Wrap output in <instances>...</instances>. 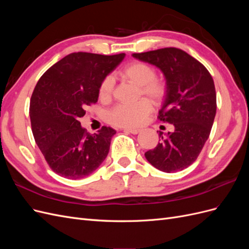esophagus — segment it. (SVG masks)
I'll list each match as a JSON object with an SVG mask.
<instances>
[{
  "label": "esophagus",
  "mask_w": 249,
  "mask_h": 249,
  "mask_svg": "<svg viewBox=\"0 0 249 249\" xmlns=\"http://www.w3.org/2000/svg\"><path fill=\"white\" fill-rule=\"evenodd\" d=\"M124 132H127V133H131V134H138L140 132L139 129H133V127H125V129H124Z\"/></svg>",
  "instance_id": "obj_1"
}]
</instances>
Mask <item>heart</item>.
<instances>
[{
    "mask_svg": "<svg viewBox=\"0 0 249 249\" xmlns=\"http://www.w3.org/2000/svg\"><path fill=\"white\" fill-rule=\"evenodd\" d=\"M118 76L138 86V96H144L154 104H159L166 95L167 87L165 82L157 79L156 71L153 66L144 62L135 61L126 64L118 71ZM114 81L111 76L103 79L99 87V97L103 102L111 100ZM152 111V105L141 99L133 104H119L108 113V122L116 126L133 127L145 122Z\"/></svg>",
    "mask_w": 249,
    "mask_h": 249,
    "instance_id": "1",
    "label": "heart"
}]
</instances>
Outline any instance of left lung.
Returning a JSON list of instances; mask_svg holds the SVG:
<instances>
[{
  "mask_svg": "<svg viewBox=\"0 0 249 249\" xmlns=\"http://www.w3.org/2000/svg\"><path fill=\"white\" fill-rule=\"evenodd\" d=\"M133 57L163 71L167 83L166 99L159 111L161 122L172 124L175 131L144 154L146 160L164 172L187 168L197 159L208 140L216 115V91L209 71L180 49L164 48Z\"/></svg>",
  "mask_w": 249,
  "mask_h": 249,
  "instance_id": "obj_1",
  "label": "left lung"
}]
</instances>
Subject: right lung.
I'll use <instances>...</instances> for the list:
<instances>
[{"instance_id":"1","label":"right lung","mask_w":249,"mask_h":249,"mask_svg":"<svg viewBox=\"0 0 249 249\" xmlns=\"http://www.w3.org/2000/svg\"><path fill=\"white\" fill-rule=\"evenodd\" d=\"M124 56L71 53L37 82L30 101L32 133L50 168L60 177H88L106 159L116 131L102 126L89 134L79 119L97 102L101 82Z\"/></svg>"}]
</instances>
